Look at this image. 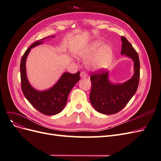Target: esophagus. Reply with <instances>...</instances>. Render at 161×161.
Instances as JSON below:
<instances>
[{"instance_id":"obj_1","label":"esophagus","mask_w":161,"mask_h":161,"mask_svg":"<svg viewBox=\"0 0 161 161\" xmlns=\"http://www.w3.org/2000/svg\"><path fill=\"white\" fill-rule=\"evenodd\" d=\"M80 78H82V79H85V78L87 76V75H86V72H84V71H82V72H80Z\"/></svg>"}]
</instances>
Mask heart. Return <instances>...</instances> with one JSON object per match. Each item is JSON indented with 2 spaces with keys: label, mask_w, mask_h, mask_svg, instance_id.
Instances as JSON below:
<instances>
[{
  "label": "heart",
  "mask_w": 161,
  "mask_h": 161,
  "mask_svg": "<svg viewBox=\"0 0 161 161\" xmlns=\"http://www.w3.org/2000/svg\"><path fill=\"white\" fill-rule=\"evenodd\" d=\"M77 56L86 61L89 69L94 70H103L108 69L113 60L114 52L110 46L103 45L101 41L91 43L77 52Z\"/></svg>",
  "instance_id": "heart-1"
}]
</instances>
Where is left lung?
Here are the masks:
<instances>
[{
  "label": "left lung",
  "mask_w": 161,
  "mask_h": 161,
  "mask_svg": "<svg viewBox=\"0 0 161 161\" xmlns=\"http://www.w3.org/2000/svg\"><path fill=\"white\" fill-rule=\"evenodd\" d=\"M122 42L121 54L134 62L132 77L123 83H114L109 79V72L101 70L91 76V90L90 101L92 107L103 114L118 113L126 105L138 89L140 79V60L138 53L125 37Z\"/></svg>",
  "instance_id": "8db88e82"
}]
</instances>
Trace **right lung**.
Masks as SVG:
<instances>
[{"label":"right lung","instance_id":"right-lung-1","mask_svg":"<svg viewBox=\"0 0 161 161\" xmlns=\"http://www.w3.org/2000/svg\"><path fill=\"white\" fill-rule=\"evenodd\" d=\"M54 37L50 36L34 42L23 54L20 64L21 89L24 95L33 108L46 115H56L62 111L66 104L70 91L80 80L79 72L76 74L64 72L56 84L44 91L36 89L29 82L26 73V60L29 53L31 48L44 42L43 40Z\"/></svg>","mask_w":161,"mask_h":161}]
</instances>
